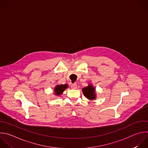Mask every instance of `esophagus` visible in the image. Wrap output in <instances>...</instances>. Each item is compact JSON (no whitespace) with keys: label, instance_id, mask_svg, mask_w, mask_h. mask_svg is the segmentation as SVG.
<instances>
[{"label":"esophagus","instance_id":"1","mask_svg":"<svg viewBox=\"0 0 148 148\" xmlns=\"http://www.w3.org/2000/svg\"><path fill=\"white\" fill-rule=\"evenodd\" d=\"M71 89H77V85L76 84H71Z\"/></svg>","mask_w":148,"mask_h":148}]
</instances>
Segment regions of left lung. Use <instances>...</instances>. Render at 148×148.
Instances as JSON below:
<instances>
[{"mask_svg":"<svg viewBox=\"0 0 148 148\" xmlns=\"http://www.w3.org/2000/svg\"><path fill=\"white\" fill-rule=\"evenodd\" d=\"M95 89L91 85H89L87 87L84 88L82 89V91L85 97L88 98V99L93 100L96 97V95L95 93Z\"/></svg>","mask_w":148,"mask_h":148,"instance_id":"left-lung-1","label":"left lung"}]
</instances>
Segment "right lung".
I'll return each mask as SVG.
<instances>
[{
    "label": "right lung",
    "mask_w": 148,
    "mask_h": 148,
    "mask_svg": "<svg viewBox=\"0 0 148 148\" xmlns=\"http://www.w3.org/2000/svg\"><path fill=\"white\" fill-rule=\"evenodd\" d=\"M68 87V85L67 84L65 85H58L55 87L54 90L55 92V94L56 95H61L63 91Z\"/></svg>",
    "instance_id": "1"
}]
</instances>
